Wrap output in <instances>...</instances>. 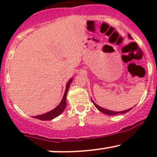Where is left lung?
Wrapping results in <instances>:
<instances>
[{
    "label": "left lung",
    "instance_id": "8db88e82",
    "mask_svg": "<svg viewBox=\"0 0 157 157\" xmlns=\"http://www.w3.org/2000/svg\"><path fill=\"white\" fill-rule=\"evenodd\" d=\"M128 37L129 38H131V36H130V34H128ZM92 102H93V103H94V106H95L96 107H97V109H98L100 111V112L106 114V115L114 116V115H117V114H124V113H126L129 112V111H130V109H133V107H132V108H130V109H126V110H123V111H113V110H109V109H105V108L101 107V106H98V105H97V103H95L94 101H93V100H92ZM133 107H134V106H133Z\"/></svg>",
    "mask_w": 157,
    "mask_h": 157
}]
</instances>
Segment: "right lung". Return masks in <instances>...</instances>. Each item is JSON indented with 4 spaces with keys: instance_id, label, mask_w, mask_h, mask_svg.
<instances>
[{
    "instance_id": "add662e5",
    "label": "right lung",
    "mask_w": 157,
    "mask_h": 157,
    "mask_svg": "<svg viewBox=\"0 0 157 157\" xmlns=\"http://www.w3.org/2000/svg\"><path fill=\"white\" fill-rule=\"evenodd\" d=\"M73 78H71L69 81L67 82L66 86V90H65L64 94H63V97L62 98V100L60 101V103H59L58 106L57 107L54 108L52 110L49 111V112L46 113L41 114V115H38V116H34L33 118H36V119L40 120V121H51V120L54 119L57 117H58L59 115L62 113L63 112V110L65 109L67 106V94L68 89L70 87V85L72 83Z\"/></svg>"
}]
</instances>
